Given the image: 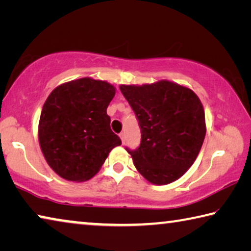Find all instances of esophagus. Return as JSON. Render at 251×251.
I'll return each instance as SVG.
<instances>
[{"label":"esophagus","mask_w":251,"mask_h":251,"mask_svg":"<svg viewBox=\"0 0 251 251\" xmlns=\"http://www.w3.org/2000/svg\"><path fill=\"white\" fill-rule=\"evenodd\" d=\"M120 137H121V139H122V143L125 144V141H126V135H125V133H121V134H120Z\"/></svg>","instance_id":"34e87169"}]
</instances>
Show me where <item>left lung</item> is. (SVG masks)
Wrapping results in <instances>:
<instances>
[{
    "label": "left lung",
    "instance_id": "8db88e82",
    "mask_svg": "<svg viewBox=\"0 0 251 251\" xmlns=\"http://www.w3.org/2000/svg\"><path fill=\"white\" fill-rule=\"evenodd\" d=\"M141 128V144L126 151L151 184L175 181L194 164L206 135L205 113L189 88L160 80L143 86L121 85Z\"/></svg>",
    "mask_w": 251,
    "mask_h": 251
}]
</instances>
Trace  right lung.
<instances>
[{
	"instance_id": "obj_1",
	"label": "right lung",
	"mask_w": 251,
	"mask_h": 251,
	"mask_svg": "<svg viewBox=\"0 0 251 251\" xmlns=\"http://www.w3.org/2000/svg\"><path fill=\"white\" fill-rule=\"evenodd\" d=\"M114 95L113 85L85 77L61 85L48 97L40 117V145L62 178L90 179L122 144L106 113Z\"/></svg>"
}]
</instances>
